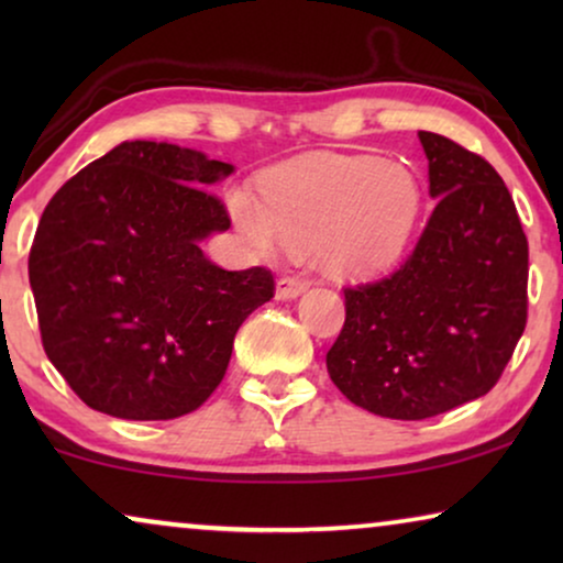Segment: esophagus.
I'll return each mask as SVG.
<instances>
[{
    "label": "esophagus",
    "mask_w": 563,
    "mask_h": 563,
    "mask_svg": "<svg viewBox=\"0 0 563 563\" xmlns=\"http://www.w3.org/2000/svg\"><path fill=\"white\" fill-rule=\"evenodd\" d=\"M307 287H310V282L284 276V279L276 282V299H297L302 291H307Z\"/></svg>",
    "instance_id": "34e87169"
}]
</instances>
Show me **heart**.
I'll list each match as a JSON object with an SVG mask.
<instances>
[{
  "label": "heart",
  "mask_w": 563,
  "mask_h": 563,
  "mask_svg": "<svg viewBox=\"0 0 563 563\" xmlns=\"http://www.w3.org/2000/svg\"><path fill=\"white\" fill-rule=\"evenodd\" d=\"M228 189L235 228L261 256L312 249L330 274L366 276L395 264L418 225L422 187L412 168L376 156L318 153Z\"/></svg>",
  "instance_id": "obj_1"
}]
</instances>
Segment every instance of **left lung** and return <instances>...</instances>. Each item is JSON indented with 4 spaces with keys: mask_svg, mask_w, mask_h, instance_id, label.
I'll return each mask as SVG.
<instances>
[{
    "mask_svg": "<svg viewBox=\"0 0 563 563\" xmlns=\"http://www.w3.org/2000/svg\"><path fill=\"white\" fill-rule=\"evenodd\" d=\"M438 199L387 279L345 289L328 374L364 410L426 420L484 397L528 320V241L505 181L449 137L418 133Z\"/></svg>",
    "mask_w": 563,
    "mask_h": 563,
    "instance_id": "1",
    "label": "left lung"
}]
</instances>
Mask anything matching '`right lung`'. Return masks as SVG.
Here are the masks:
<instances>
[{
  "instance_id": "add662e5",
  "label": "right lung",
  "mask_w": 563,
  "mask_h": 563,
  "mask_svg": "<svg viewBox=\"0 0 563 563\" xmlns=\"http://www.w3.org/2000/svg\"><path fill=\"white\" fill-rule=\"evenodd\" d=\"M233 164L125 141L68 179L30 249L43 349L81 402L122 420H174L218 389L243 320L274 276L225 272L202 241L230 228L212 184Z\"/></svg>"
}]
</instances>
